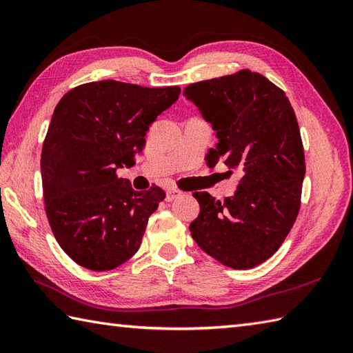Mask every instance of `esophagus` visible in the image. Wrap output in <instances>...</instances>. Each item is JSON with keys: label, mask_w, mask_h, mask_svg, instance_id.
Returning <instances> with one entry per match:
<instances>
[{"label": "esophagus", "mask_w": 353, "mask_h": 353, "mask_svg": "<svg viewBox=\"0 0 353 353\" xmlns=\"http://www.w3.org/2000/svg\"><path fill=\"white\" fill-rule=\"evenodd\" d=\"M182 196V191H179L177 188H168L167 190V201H172L176 200L177 197Z\"/></svg>", "instance_id": "obj_1"}]
</instances>
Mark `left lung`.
Instances as JSON below:
<instances>
[{"label":"left lung","instance_id":"left-lung-1","mask_svg":"<svg viewBox=\"0 0 353 353\" xmlns=\"http://www.w3.org/2000/svg\"><path fill=\"white\" fill-rule=\"evenodd\" d=\"M216 133L209 167L224 161L243 172L224 201L194 192L200 214L190 224L194 241L223 265L247 270L272 258L301 209L305 153L290 100L259 72L241 70L183 89Z\"/></svg>","mask_w":353,"mask_h":353}]
</instances>
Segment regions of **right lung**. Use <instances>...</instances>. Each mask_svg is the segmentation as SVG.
Returning <instances> with one entry per match:
<instances>
[{
	"instance_id": "add662e5",
	"label": "right lung",
	"mask_w": 353,
	"mask_h": 353,
	"mask_svg": "<svg viewBox=\"0 0 353 353\" xmlns=\"http://www.w3.org/2000/svg\"><path fill=\"white\" fill-rule=\"evenodd\" d=\"M179 94V86L101 80L57 103L41 156L45 212L59 245L79 265L108 272L138 252L165 192L156 185L134 191L117 170L134 165L148 127Z\"/></svg>"
}]
</instances>
